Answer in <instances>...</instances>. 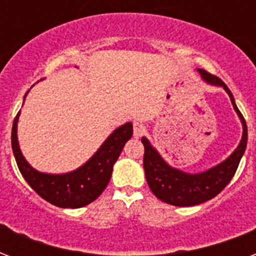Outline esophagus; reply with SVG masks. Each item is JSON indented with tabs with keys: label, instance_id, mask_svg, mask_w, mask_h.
<instances>
[{
	"label": "esophagus",
	"instance_id": "obj_1",
	"mask_svg": "<svg viewBox=\"0 0 256 256\" xmlns=\"http://www.w3.org/2000/svg\"><path fill=\"white\" fill-rule=\"evenodd\" d=\"M132 132H134V136H140L144 134V132H146V128H144V124L136 122V124H134V126H132Z\"/></svg>",
	"mask_w": 256,
	"mask_h": 256
}]
</instances>
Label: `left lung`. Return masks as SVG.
<instances>
[{"mask_svg":"<svg viewBox=\"0 0 256 256\" xmlns=\"http://www.w3.org/2000/svg\"><path fill=\"white\" fill-rule=\"evenodd\" d=\"M196 70L204 82L224 88V92L230 96L232 108L242 122L243 132L238 148L231 152L230 156H227L223 162L215 164L212 168L194 174L184 172L170 166L160 156V152H156V148H152L148 138L142 136V144L144 146V168L150 190L162 202L178 207L195 206L216 196L232 179L247 146L246 120L243 118L242 112H239L230 88H227L222 80L207 73L206 70Z\"/></svg>","mask_w":256,"mask_h":256,"instance_id":"8db88e82","label":"left lung"}]
</instances>
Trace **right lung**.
I'll use <instances>...</instances> for the list:
<instances>
[{"instance_id": "obj_1", "label": "right lung", "mask_w": 256, "mask_h": 256, "mask_svg": "<svg viewBox=\"0 0 256 256\" xmlns=\"http://www.w3.org/2000/svg\"><path fill=\"white\" fill-rule=\"evenodd\" d=\"M18 118L20 112L14 118L12 128V148L18 168L41 198L62 208H80L102 194L110 182L114 164L124 150V144L132 136V124L128 122L116 128L82 166L65 174H48L32 168L22 156L17 136Z\"/></svg>"}]
</instances>
